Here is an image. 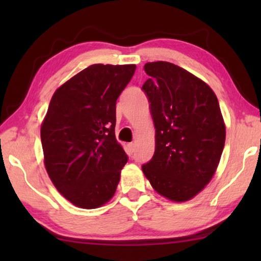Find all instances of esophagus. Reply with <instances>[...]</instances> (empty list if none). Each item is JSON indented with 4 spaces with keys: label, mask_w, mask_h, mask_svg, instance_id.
Returning <instances> with one entry per match:
<instances>
[{
    "label": "esophagus",
    "mask_w": 261,
    "mask_h": 261,
    "mask_svg": "<svg viewBox=\"0 0 261 261\" xmlns=\"http://www.w3.org/2000/svg\"><path fill=\"white\" fill-rule=\"evenodd\" d=\"M127 151L129 154H133L134 151H135V144L134 142H130V144L127 145Z\"/></svg>",
    "instance_id": "1"
}]
</instances>
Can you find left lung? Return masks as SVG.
I'll return each mask as SVG.
<instances>
[{
	"label": "left lung",
	"instance_id": "left-lung-1",
	"mask_svg": "<svg viewBox=\"0 0 261 261\" xmlns=\"http://www.w3.org/2000/svg\"><path fill=\"white\" fill-rule=\"evenodd\" d=\"M147 95L155 127V151L142 165L153 189L185 202L212 179L226 140L216 95L187 70L167 62L145 64Z\"/></svg>",
	"mask_w": 261,
	"mask_h": 261
}]
</instances>
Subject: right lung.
I'll use <instances>...</instances> for the list:
<instances>
[{"instance_id": "1", "label": "right lung", "mask_w": 261, "mask_h": 261, "mask_svg": "<svg viewBox=\"0 0 261 261\" xmlns=\"http://www.w3.org/2000/svg\"><path fill=\"white\" fill-rule=\"evenodd\" d=\"M135 69L94 64L49 102L40 130L45 167L57 190L80 208H98L116 191L128 160L115 138L116 99Z\"/></svg>"}]
</instances>
